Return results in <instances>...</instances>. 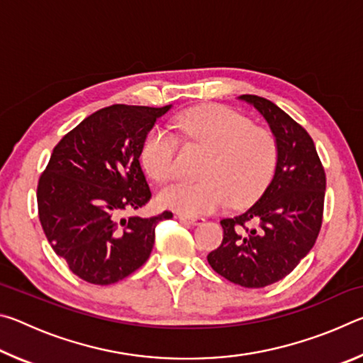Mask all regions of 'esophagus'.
Instances as JSON below:
<instances>
[{
	"label": "esophagus",
	"mask_w": 363,
	"mask_h": 363,
	"mask_svg": "<svg viewBox=\"0 0 363 363\" xmlns=\"http://www.w3.org/2000/svg\"><path fill=\"white\" fill-rule=\"evenodd\" d=\"M179 220H182V223H189L192 225H199V224H203L205 219L203 218H192V216H186V214H177L176 216Z\"/></svg>",
	"instance_id": "1"
}]
</instances>
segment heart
I'll return each mask as SVG.
<instances>
[{"label":"heart","mask_w":363,"mask_h":363,"mask_svg":"<svg viewBox=\"0 0 363 363\" xmlns=\"http://www.w3.org/2000/svg\"><path fill=\"white\" fill-rule=\"evenodd\" d=\"M167 128L152 130L144 140L140 160L147 173L167 181L177 171L182 138L211 149L205 164V181L177 179L158 192L160 205L186 216H200L227 201L245 203L261 192L272 174L277 145L272 134L253 128L247 116L227 107H200L176 115Z\"/></svg>","instance_id":"1"}]
</instances>
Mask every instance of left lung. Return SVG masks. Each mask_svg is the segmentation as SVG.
<instances>
[{
    "instance_id": "1",
    "label": "left lung",
    "mask_w": 363,
    "mask_h": 363,
    "mask_svg": "<svg viewBox=\"0 0 363 363\" xmlns=\"http://www.w3.org/2000/svg\"><path fill=\"white\" fill-rule=\"evenodd\" d=\"M269 125L277 145L272 179L253 205L220 220L223 243L208 255L214 272L245 288L286 277L309 253L322 225L325 171L314 140L290 115L259 96L243 94Z\"/></svg>"
}]
</instances>
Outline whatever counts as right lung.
<instances>
[{
    "mask_svg": "<svg viewBox=\"0 0 363 363\" xmlns=\"http://www.w3.org/2000/svg\"><path fill=\"white\" fill-rule=\"evenodd\" d=\"M173 106H110L84 118L54 147L38 182L48 242L79 279L112 285L149 259L155 225L173 218H125L150 200L140 168L147 134Z\"/></svg>",
    "mask_w": 363,
    "mask_h": 363,
    "instance_id": "1",
    "label": "right lung"
}]
</instances>
